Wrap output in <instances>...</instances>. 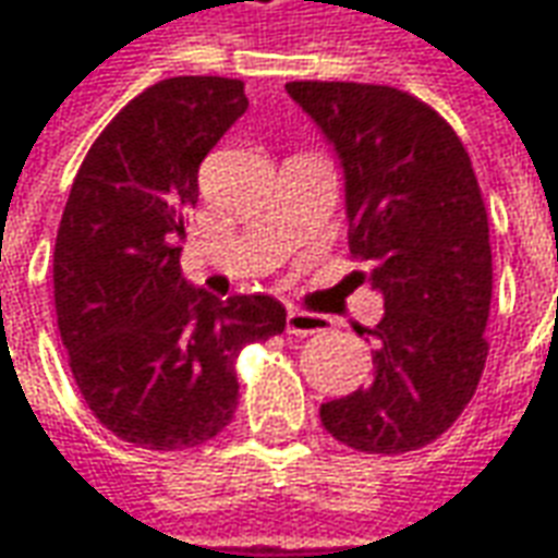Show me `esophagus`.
Masks as SVG:
<instances>
[{"mask_svg":"<svg viewBox=\"0 0 558 558\" xmlns=\"http://www.w3.org/2000/svg\"><path fill=\"white\" fill-rule=\"evenodd\" d=\"M330 322L318 313H306V310H288L286 330L291 337H313V333H325Z\"/></svg>","mask_w":558,"mask_h":558,"instance_id":"obj_1","label":"esophagus"}]
</instances>
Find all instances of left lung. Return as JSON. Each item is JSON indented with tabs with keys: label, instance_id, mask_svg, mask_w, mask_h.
<instances>
[{
	"label": "left lung",
	"instance_id": "left-lung-1",
	"mask_svg": "<svg viewBox=\"0 0 558 558\" xmlns=\"http://www.w3.org/2000/svg\"><path fill=\"white\" fill-rule=\"evenodd\" d=\"M345 172L349 252L383 291L367 389L322 403V425L359 452L434 444L477 391L489 343L486 203L456 130L413 94L359 81H288Z\"/></svg>",
	"mask_w": 558,
	"mask_h": 558
}]
</instances>
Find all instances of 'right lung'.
<instances>
[{
    "mask_svg": "<svg viewBox=\"0 0 558 558\" xmlns=\"http://www.w3.org/2000/svg\"><path fill=\"white\" fill-rule=\"evenodd\" d=\"M248 109L242 81L163 78L96 136L53 245V306L81 398L114 437L187 449L236 413V359L286 330L267 294L218 301L179 267L197 172Z\"/></svg>",
    "mask_w": 558,
    "mask_h": 558,
    "instance_id": "1",
    "label": "right lung"
}]
</instances>
